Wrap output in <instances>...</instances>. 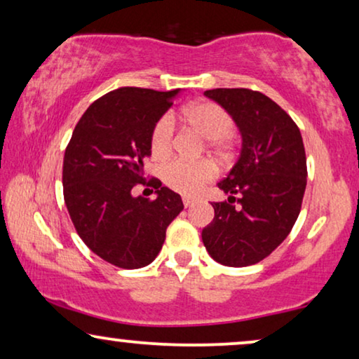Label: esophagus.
<instances>
[{"label": "esophagus", "mask_w": 359, "mask_h": 359, "mask_svg": "<svg viewBox=\"0 0 359 359\" xmlns=\"http://www.w3.org/2000/svg\"><path fill=\"white\" fill-rule=\"evenodd\" d=\"M183 204H184V208H189V205L196 204V201L191 199V198H183Z\"/></svg>", "instance_id": "obj_1"}]
</instances>
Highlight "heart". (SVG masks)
I'll return each instance as SVG.
<instances>
[{
  "instance_id": "b5f03b06",
  "label": "heart",
  "mask_w": 359,
  "mask_h": 359,
  "mask_svg": "<svg viewBox=\"0 0 359 359\" xmlns=\"http://www.w3.org/2000/svg\"><path fill=\"white\" fill-rule=\"evenodd\" d=\"M184 122L205 137V145L212 154L227 156L232 149L233 117L214 101H198L183 111ZM175 124L170 116H161L150 132V151L155 160L163 161L173 151ZM163 181L181 194L194 196L215 178V168L209 161L173 160L161 171Z\"/></svg>"
}]
</instances>
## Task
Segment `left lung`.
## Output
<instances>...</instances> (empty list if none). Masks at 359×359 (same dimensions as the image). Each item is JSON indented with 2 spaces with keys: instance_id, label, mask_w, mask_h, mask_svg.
<instances>
[{
  "instance_id": "left-lung-1",
  "label": "left lung",
  "mask_w": 359,
  "mask_h": 359,
  "mask_svg": "<svg viewBox=\"0 0 359 359\" xmlns=\"http://www.w3.org/2000/svg\"><path fill=\"white\" fill-rule=\"evenodd\" d=\"M233 117L242 151L219 183L227 201L212 203L214 220L203 230L210 257L233 268L259 263L276 250L299 217L307 184L301 130L263 93L215 88L204 93Z\"/></svg>"
}]
</instances>
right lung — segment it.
<instances>
[{
  "instance_id": "right-lung-1",
  "label": "right lung",
  "mask_w": 359,
  "mask_h": 359,
  "mask_svg": "<svg viewBox=\"0 0 359 359\" xmlns=\"http://www.w3.org/2000/svg\"><path fill=\"white\" fill-rule=\"evenodd\" d=\"M180 90L126 86L101 96L73 130L63 158V198L86 247L117 268L147 266L163 247L166 229L184 209L181 196L158 178L145 181L151 127ZM137 184L155 200L134 198Z\"/></svg>"
}]
</instances>
